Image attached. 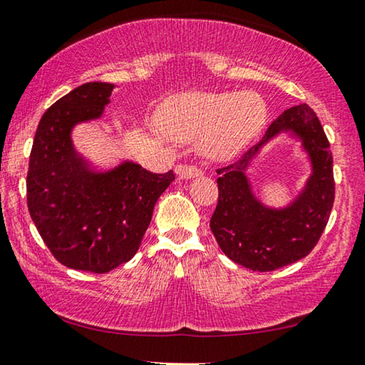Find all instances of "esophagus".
Returning a JSON list of instances; mask_svg holds the SVG:
<instances>
[{"label": "esophagus", "mask_w": 365, "mask_h": 365, "mask_svg": "<svg viewBox=\"0 0 365 365\" xmlns=\"http://www.w3.org/2000/svg\"><path fill=\"white\" fill-rule=\"evenodd\" d=\"M177 173L180 178H193V177H200L201 173H203V170L197 165H178Z\"/></svg>", "instance_id": "1"}]
</instances>
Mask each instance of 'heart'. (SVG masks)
<instances>
[{
    "instance_id": "b5f03b06",
    "label": "heart",
    "mask_w": 365,
    "mask_h": 365,
    "mask_svg": "<svg viewBox=\"0 0 365 365\" xmlns=\"http://www.w3.org/2000/svg\"><path fill=\"white\" fill-rule=\"evenodd\" d=\"M264 118V101L252 91L200 93L172 103L162 114V128L177 140L201 138L206 155L227 159L259 133Z\"/></svg>"
}]
</instances>
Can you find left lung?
<instances>
[{
	"instance_id": "left-lung-1",
	"label": "left lung",
	"mask_w": 365,
	"mask_h": 365,
	"mask_svg": "<svg viewBox=\"0 0 365 365\" xmlns=\"http://www.w3.org/2000/svg\"><path fill=\"white\" fill-rule=\"evenodd\" d=\"M280 130H293L312 157L314 173L305 192L284 210H272L253 198L243 170L258 148ZM217 205L210 227L221 251L236 264L270 272L297 262L313 251L334 203L333 154L312 108H288L270 124L257 145L241 159L217 168Z\"/></svg>"
}]
</instances>
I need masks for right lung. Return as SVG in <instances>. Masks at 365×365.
<instances>
[{"label":"right lung","mask_w":365,"mask_h":365,"mask_svg":"<svg viewBox=\"0 0 365 365\" xmlns=\"http://www.w3.org/2000/svg\"><path fill=\"white\" fill-rule=\"evenodd\" d=\"M111 83H85L53 103L41 118L29 157L26 197L42 241L73 270L106 274L134 257L155 201L175 180L134 162L95 172L73 150L70 130L100 118Z\"/></svg>","instance_id":"right-lung-1"}]
</instances>
